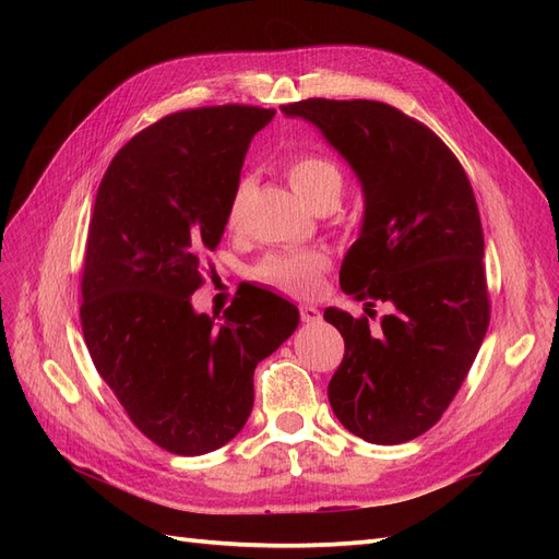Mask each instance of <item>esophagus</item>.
<instances>
[{"mask_svg":"<svg viewBox=\"0 0 559 559\" xmlns=\"http://www.w3.org/2000/svg\"><path fill=\"white\" fill-rule=\"evenodd\" d=\"M300 319L306 321V324H314V321L321 319V312L314 306H300Z\"/></svg>","mask_w":559,"mask_h":559,"instance_id":"34e87169","label":"esophagus"}]
</instances>
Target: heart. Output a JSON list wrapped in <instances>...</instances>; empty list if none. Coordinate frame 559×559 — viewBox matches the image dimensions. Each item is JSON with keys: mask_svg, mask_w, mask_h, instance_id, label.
<instances>
[{"mask_svg": "<svg viewBox=\"0 0 559 559\" xmlns=\"http://www.w3.org/2000/svg\"><path fill=\"white\" fill-rule=\"evenodd\" d=\"M284 173L289 177L294 191L312 205L324 207L335 205L345 189V175L333 158L317 154V151H300L286 158ZM249 195V179L242 177L233 186V193L226 205V224L230 228H238L242 222V210ZM329 267V257L324 251L317 249H292V251H277L265 257L253 275L263 284L275 286V289L294 296H310L317 289L319 275Z\"/></svg>", "mask_w": 559, "mask_h": 559, "instance_id": "b5f03b06", "label": "heart"}]
</instances>
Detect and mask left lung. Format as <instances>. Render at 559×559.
<instances>
[{
  "label": "left lung",
  "instance_id": "left-lung-1",
  "mask_svg": "<svg viewBox=\"0 0 559 559\" xmlns=\"http://www.w3.org/2000/svg\"><path fill=\"white\" fill-rule=\"evenodd\" d=\"M282 111L312 121L359 175L364 230L341 286L366 306H392L373 334L364 314L324 310L345 341L331 408L368 443L413 441L460 392L492 312L471 181L429 126L392 105L310 97Z\"/></svg>",
  "mask_w": 559,
  "mask_h": 559
}]
</instances>
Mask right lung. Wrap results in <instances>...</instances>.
I'll return each mask as SVG.
<instances>
[{"mask_svg":"<svg viewBox=\"0 0 559 559\" xmlns=\"http://www.w3.org/2000/svg\"><path fill=\"white\" fill-rule=\"evenodd\" d=\"M275 109L198 107L163 116L118 151L97 189L81 263V329L130 421L173 454H205L238 436L253 368L298 326V310L238 286L224 319L195 314L205 259L249 142Z\"/></svg>","mask_w":559,"mask_h":559,"instance_id":"right-lung-1","label":"right lung"}]
</instances>
